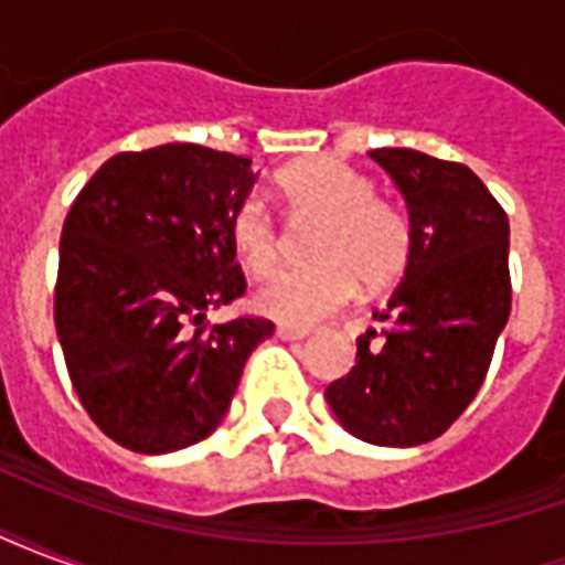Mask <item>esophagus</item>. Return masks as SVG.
<instances>
[{
  "mask_svg": "<svg viewBox=\"0 0 565 565\" xmlns=\"http://www.w3.org/2000/svg\"><path fill=\"white\" fill-rule=\"evenodd\" d=\"M275 335L284 339V342H299V339H306L308 330H299V327H287V323H281V327L275 330Z\"/></svg>",
  "mask_w": 565,
  "mask_h": 565,
  "instance_id": "1",
  "label": "esophagus"
}]
</instances>
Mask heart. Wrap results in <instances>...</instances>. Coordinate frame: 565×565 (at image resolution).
<instances>
[{"instance_id":"b5f03b06","label":"heart","mask_w":565,"mask_h":565,"mask_svg":"<svg viewBox=\"0 0 565 565\" xmlns=\"http://www.w3.org/2000/svg\"><path fill=\"white\" fill-rule=\"evenodd\" d=\"M278 193L296 214H320L311 242L315 266L278 269L257 284L250 302L263 318L311 327L356 294V284L393 281L408 259L412 233L403 211L375 199L366 174L335 157H315L278 174ZM235 257L250 271H266L281 254V235L266 202L247 196L230 217Z\"/></svg>"}]
</instances>
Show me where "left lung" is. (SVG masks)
Masks as SVG:
<instances>
[{"label":"left lung","instance_id":"left-lung-1","mask_svg":"<svg viewBox=\"0 0 565 565\" xmlns=\"http://www.w3.org/2000/svg\"><path fill=\"white\" fill-rule=\"evenodd\" d=\"M408 211V263L381 330L356 339V366L327 387L335 420L369 445L415 448L472 403L511 311L509 217L462 162L375 148Z\"/></svg>","mask_w":565,"mask_h":565}]
</instances>
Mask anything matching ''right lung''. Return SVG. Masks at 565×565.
I'll return each mask as SVG.
<instances>
[{
	"instance_id": "right-lung-1",
	"label": "right lung",
	"mask_w": 565,
	"mask_h": 565,
	"mask_svg": "<svg viewBox=\"0 0 565 565\" xmlns=\"http://www.w3.org/2000/svg\"><path fill=\"white\" fill-rule=\"evenodd\" d=\"M247 157L202 145L117 153L72 202L54 320L75 393L105 436L169 454L211 436L247 356L275 327L209 308L245 294L230 217L250 196Z\"/></svg>"
}]
</instances>
